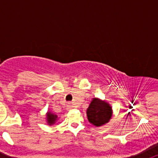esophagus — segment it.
Masks as SVG:
<instances>
[{
	"mask_svg": "<svg viewBox=\"0 0 158 158\" xmlns=\"http://www.w3.org/2000/svg\"><path fill=\"white\" fill-rule=\"evenodd\" d=\"M67 107H68V109H71L73 107V104H71V103H68V104H67Z\"/></svg>",
	"mask_w": 158,
	"mask_h": 158,
	"instance_id": "1",
	"label": "esophagus"
}]
</instances>
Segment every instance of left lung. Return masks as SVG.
<instances>
[{"instance_id": "obj_1", "label": "left lung", "mask_w": 158, "mask_h": 158, "mask_svg": "<svg viewBox=\"0 0 158 158\" xmlns=\"http://www.w3.org/2000/svg\"><path fill=\"white\" fill-rule=\"evenodd\" d=\"M88 120L95 127L104 126L112 117V107L105 100L95 97L86 111Z\"/></svg>"}]
</instances>
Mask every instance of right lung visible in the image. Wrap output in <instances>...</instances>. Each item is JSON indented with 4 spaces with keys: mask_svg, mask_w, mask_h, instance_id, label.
<instances>
[{
    "mask_svg": "<svg viewBox=\"0 0 158 158\" xmlns=\"http://www.w3.org/2000/svg\"><path fill=\"white\" fill-rule=\"evenodd\" d=\"M47 115V117H46V118H47V123L50 125V126H51V125L55 123L56 121L58 119V115H55L54 113L51 112V111H47V115Z\"/></svg>",
    "mask_w": 158,
    "mask_h": 158,
    "instance_id": "add662e5",
    "label": "right lung"
}]
</instances>
